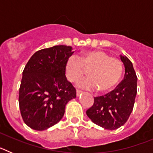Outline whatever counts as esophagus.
Segmentation results:
<instances>
[{
    "label": "esophagus",
    "mask_w": 153,
    "mask_h": 153,
    "mask_svg": "<svg viewBox=\"0 0 153 153\" xmlns=\"http://www.w3.org/2000/svg\"><path fill=\"white\" fill-rule=\"evenodd\" d=\"M83 93V92L81 91V90H76V96H79L81 94V93Z\"/></svg>",
    "instance_id": "34e87169"
}]
</instances>
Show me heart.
I'll return each instance as SVG.
<instances>
[{
	"label": "heart",
	"mask_w": 153,
	"mask_h": 153,
	"mask_svg": "<svg viewBox=\"0 0 153 153\" xmlns=\"http://www.w3.org/2000/svg\"><path fill=\"white\" fill-rule=\"evenodd\" d=\"M88 70L89 77L79 81L77 86L90 90H100L102 93L111 91L122 77L123 66L116 57H111L102 51L83 52L80 56L72 55L65 64V75L74 83L83 76Z\"/></svg>",
	"instance_id": "1"
}]
</instances>
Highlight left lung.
I'll use <instances>...</instances> for the list:
<instances>
[{"mask_svg": "<svg viewBox=\"0 0 153 153\" xmlns=\"http://www.w3.org/2000/svg\"><path fill=\"white\" fill-rule=\"evenodd\" d=\"M125 66V75L122 82L106 95L94 97V102L86 110L87 117L97 125L113 130L126 123L134 106L137 93V76L132 62L121 56Z\"/></svg>", "mask_w": 153, "mask_h": 153, "instance_id": "left-lung-1", "label": "left lung"}]
</instances>
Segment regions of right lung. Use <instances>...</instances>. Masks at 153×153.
Here are the masks:
<instances>
[{
    "label": "right lung",
    "mask_w": 153,
    "mask_h": 153,
    "mask_svg": "<svg viewBox=\"0 0 153 153\" xmlns=\"http://www.w3.org/2000/svg\"><path fill=\"white\" fill-rule=\"evenodd\" d=\"M70 46L57 45L36 51L23 71L19 106L24 122L34 130L57 123L67 102L76 98L74 86L65 76V64L74 53Z\"/></svg>",
    "instance_id": "right-lung-1"
}]
</instances>
